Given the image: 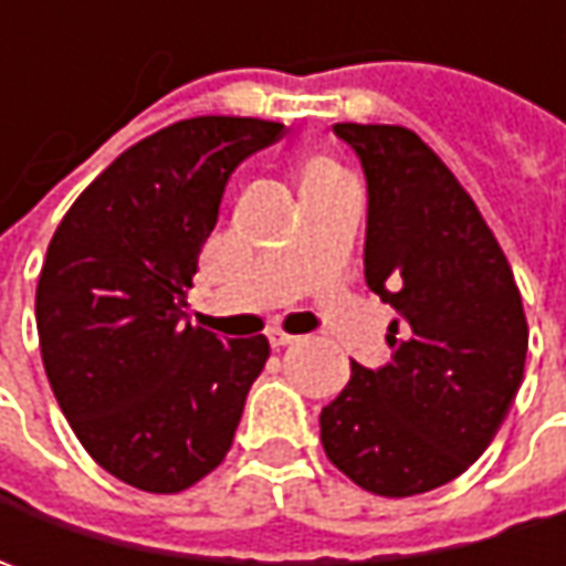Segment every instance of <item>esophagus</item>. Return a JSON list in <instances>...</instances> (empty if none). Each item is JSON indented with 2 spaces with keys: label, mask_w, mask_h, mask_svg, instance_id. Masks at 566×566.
Returning a JSON list of instances; mask_svg holds the SVG:
<instances>
[{
  "label": "esophagus",
  "mask_w": 566,
  "mask_h": 566,
  "mask_svg": "<svg viewBox=\"0 0 566 566\" xmlns=\"http://www.w3.org/2000/svg\"><path fill=\"white\" fill-rule=\"evenodd\" d=\"M268 339H271L273 349H280V346H290V343H295L293 334H286V331H271V334H268Z\"/></svg>",
  "instance_id": "1"
}]
</instances>
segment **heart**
Masks as SVG:
<instances>
[{
	"label": "heart",
	"mask_w": 566,
	"mask_h": 566,
	"mask_svg": "<svg viewBox=\"0 0 566 566\" xmlns=\"http://www.w3.org/2000/svg\"><path fill=\"white\" fill-rule=\"evenodd\" d=\"M321 172H334V169H327V166H315V169H312L308 176H321Z\"/></svg>",
	"instance_id": "obj_1"
}]
</instances>
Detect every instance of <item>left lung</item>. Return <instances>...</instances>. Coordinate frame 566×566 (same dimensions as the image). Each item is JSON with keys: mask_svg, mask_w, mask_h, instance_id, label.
<instances>
[{"mask_svg": "<svg viewBox=\"0 0 566 566\" xmlns=\"http://www.w3.org/2000/svg\"><path fill=\"white\" fill-rule=\"evenodd\" d=\"M368 186L365 283L400 317L390 361L321 409L327 460L356 485L409 497L463 475L523 384L526 315L513 271L467 188L400 125L339 122Z\"/></svg>", "mask_w": 566, "mask_h": 566, "instance_id": "8db88e82", "label": "left lung"}]
</instances>
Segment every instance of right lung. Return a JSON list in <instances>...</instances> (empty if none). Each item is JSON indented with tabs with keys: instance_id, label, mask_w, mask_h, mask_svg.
Here are the masks:
<instances>
[{
	"instance_id": "1",
	"label": "right lung",
	"mask_w": 566,
	"mask_h": 566,
	"mask_svg": "<svg viewBox=\"0 0 566 566\" xmlns=\"http://www.w3.org/2000/svg\"><path fill=\"white\" fill-rule=\"evenodd\" d=\"M280 122L182 119L128 147L62 217L36 283L55 400L109 475L176 494L223 463L271 346L186 324L198 254L235 166Z\"/></svg>"
}]
</instances>
